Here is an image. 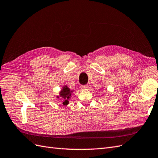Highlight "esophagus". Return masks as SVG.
<instances>
[{
  "label": "esophagus",
  "mask_w": 158,
  "mask_h": 158,
  "mask_svg": "<svg viewBox=\"0 0 158 158\" xmlns=\"http://www.w3.org/2000/svg\"><path fill=\"white\" fill-rule=\"evenodd\" d=\"M80 88L82 89H86L88 88V85H82L80 86Z\"/></svg>",
  "instance_id": "34e87169"
}]
</instances>
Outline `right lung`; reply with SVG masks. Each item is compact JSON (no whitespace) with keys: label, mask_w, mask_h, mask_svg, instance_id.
Returning <instances> with one entry per match:
<instances>
[{"label":"right lung","mask_w":158,"mask_h":158,"mask_svg":"<svg viewBox=\"0 0 158 158\" xmlns=\"http://www.w3.org/2000/svg\"><path fill=\"white\" fill-rule=\"evenodd\" d=\"M71 92H73L70 91V89L67 86H66V85H65L64 87H63V89H62L61 92H60V97L63 98L64 99V102L63 103L64 106H66V105L69 104L68 99H69L71 97ZM58 98H59V97H58Z\"/></svg>","instance_id":"1"}]
</instances>
